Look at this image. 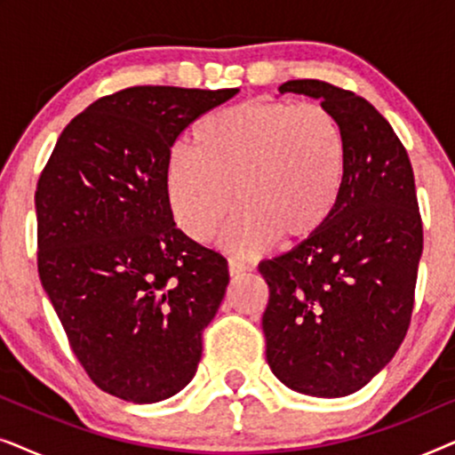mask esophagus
Returning <instances> with one entry per match:
<instances>
[{
  "mask_svg": "<svg viewBox=\"0 0 455 455\" xmlns=\"http://www.w3.org/2000/svg\"><path fill=\"white\" fill-rule=\"evenodd\" d=\"M228 269H229V275H232V277H238V275H244V273L248 271V265L240 263V260L229 259V260H228Z\"/></svg>",
  "mask_w": 455,
  "mask_h": 455,
  "instance_id": "34e87169",
  "label": "esophagus"
}]
</instances>
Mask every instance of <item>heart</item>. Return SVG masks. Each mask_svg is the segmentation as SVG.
Here are the masks:
<instances>
[{"mask_svg":"<svg viewBox=\"0 0 455 455\" xmlns=\"http://www.w3.org/2000/svg\"><path fill=\"white\" fill-rule=\"evenodd\" d=\"M346 130L321 103L254 99L204 116L192 148H172L164 167L167 207L196 242L211 238L235 201L220 244L259 254L313 240L339 207L346 188Z\"/></svg>","mask_w":455,"mask_h":455,"instance_id":"1","label":"heart"}]
</instances>
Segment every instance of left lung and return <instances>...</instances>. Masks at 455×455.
<instances>
[{"instance_id": "obj_1", "label": "left lung", "mask_w": 455, "mask_h": 455, "mask_svg": "<svg viewBox=\"0 0 455 455\" xmlns=\"http://www.w3.org/2000/svg\"><path fill=\"white\" fill-rule=\"evenodd\" d=\"M279 92L319 99L346 130L350 161L339 207L321 234L259 271L267 363L304 395L364 387L406 338L422 254L414 172L389 122L323 80H288Z\"/></svg>"}]
</instances>
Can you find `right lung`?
Wrapping results in <instances>:
<instances>
[{
    "mask_svg": "<svg viewBox=\"0 0 455 455\" xmlns=\"http://www.w3.org/2000/svg\"><path fill=\"white\" fill-rule=\"evenodd\" d=\"M235 92L132 86L99 99L36 184L41 283L86 375L120 400L184 389L226 296L228 260L176 228L164 167L178 136Z\"/></svg>",
    "mask_w": 455,
    "mask_h": 455,
    "instance_id": "obj_1",
    "label": "right lung"
}]
</instances>
